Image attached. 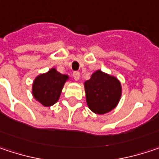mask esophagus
<instances>
[{"label": "esophagus", "instance_id": "34e87169", "mask_svg": "<svg viewBox=\"0 0 159 159\" xmlns=\"http://www.w3.org/2000/svg\"><path fill=\"white\" fill-rule=\"evenodd\" d=\"M73 77H74V79L75 80V81H77V80L79 79V77H80L79 72H77V71L74 72V73H73Z\"/></svg>", "mask_w": 159, "mask_h": 159}]
</instances>
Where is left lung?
<instances>
[{"label": "left lung", "mask_w": 159, "mask_h": 159, "mask_svg": "<svg viewBox=\"0 0 159 159\" xmlns=\"http://www.w3.org/2000/svg\"><path fill=\"white\" fill-rule=\"evenodd\" d=\"M88 107L95 114H106L115 108L121 96L120 82L98 70L84 83Z\"/></svg>", "instance_id": "obj_1"}]
</instances>
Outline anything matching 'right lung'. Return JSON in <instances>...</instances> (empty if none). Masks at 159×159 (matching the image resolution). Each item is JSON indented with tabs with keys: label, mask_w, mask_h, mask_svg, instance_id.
<instances>
[{
	"label": "right lung",
	"mask_w": 159,
	"mask_h": 159,
	"mask_svg": "<svg viewBox=\"0 0 159 159\" xmlns=\"http://www.w3.org/2000/svg\"><path fill=\"white\" fill-rule=\"evenodd\" d=\"M67 75H62L54 68L38 75L33 84L34 97L44 107L54 105L62 92Z\"/></svg>",
	"instance_id": "1"
}]
</instances>
